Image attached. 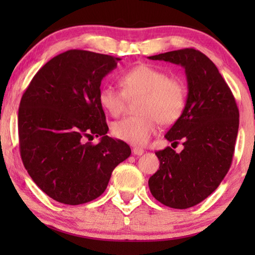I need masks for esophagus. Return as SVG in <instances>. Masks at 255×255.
<instances>
[{"label":"esophagus","instance_id":"1","mask_svg":"<svg viewBox=\"0 0 255 255\" xmlns=\"http://www.w3.org/2000/svg\"><path fill=\"white\" fill-rule=\"evenodd\" d=\"M132 153H133L134 155H141L142 153H144V149L141 147H133L132 148Z\"/></svg>","mask_w":255,"mask_h":255}]
</instances>
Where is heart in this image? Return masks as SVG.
Returning a JSON list of instances; mask_svg holds the SVG:
<instances>
[{"label": "heart", "mask_w": 255, "mask_h": 255, "mask_svg": "<svg viewBox=\"0 0 255 255\" xmlns=\"http://www.w3.org/2000/svg\"><path fill=\"white\" fill-rule=\"evenodd\" d=\"M122 88L103 85L99 102L111 116L123 113L128 99L141 96L138 111L140 115L128 116L115 122L113 133L132 145L147 144L158 131L160 122L169 125L182 116L187 104V86L182 79L167 76L154 66L140 64L121 75Z\"/></svg>", "instance_id": "1"}]
</instances>
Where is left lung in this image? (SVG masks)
<instances>
[{
    "label": "left lung",
    "mask_w": 255,
    "mask_h": 255,
    "mask_svg": "<svg viewBox=\"0 0 255 255\" xmlns=\"http://www.w3.org/2000/svg\"><path fill=\"white\" fill-rule=\"evenodd\" d=\"M186 69L188 97L184 111L166 133L183 149L156 151L160 167L148 187L156 201L174 209L194 207L217 189L231 167L239 128L235 96L207 55L182 48L148 57Z\"/></svg>",
    "instance_id": "1"
}]
</instances>
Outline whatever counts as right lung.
<instances>
[{
	"instance_id": "right-lung-1",
	"label": "right lung",
	"mask_w": 255,
	"mask_h": 255,
	"mask_svg": "<svg viewBox=\"0 0 255 255\" xmlns=\"http://www.w3.org/2000/svg\"><path fill=\"white\" fill-rule=\"evenodd\" d=\"M120 58L69 50L31 80L18 109L19 152L34 183L57 202L83 204L107 189L115 167L128 159L127 142L109 130L99 102L102 79ZM102 136L100 143L87 142Z\"/></svg>"
}]
</instances>
